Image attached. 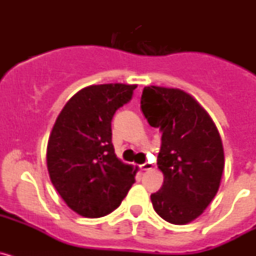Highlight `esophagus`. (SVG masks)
Returning a JSON list of instances; mask_svg holds the SVG:
<instances>
[{
    "label": "esophagus",
    "mask_w": 256,
    "mask_h": 256,
    "mask_svg": "<svg viewBox=\"0 0 256 256\" xmlns=\"http://www.w3.org/2000/svg\"><path fill=\"white\" fill-rule=\"evenodd\" d=\"M140 168H141V170H150L151 168H152V165L150 164V162H144V164H142V165H140Z\"/></svg>",
    "instance_id": "34e87169"
}]
</instances>
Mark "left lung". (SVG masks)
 <instances>
[{
  "instance_id": "1",
  "label": "left lung",
  "mask_w": 256,
  "mask_h": 256,
  "mask_svg": "<svg viewBox=\"0 0 256 256\" xmlns=\"http://www.w3.org/2000/svg\"><path fill=\"white\" fill-rule=\"evenodd\" d=\"M141 108L162 132L158 166L164 183L151 195L152 206L172 224H187L218 192L224 169L220 136L206 110L178 88L144 87Z\"/></svg>"
}]
</instances>
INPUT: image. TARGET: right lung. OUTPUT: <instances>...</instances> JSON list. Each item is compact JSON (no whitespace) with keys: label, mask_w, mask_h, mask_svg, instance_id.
Wrapping results in <instances>:
<instances>
[{"label":"right lung","mask_w":256,"mask_h":256,"mask_svg":"<svg viewBox=\"0 0 256 256\" xmlns=\"http://www.w3.org/2000/svg\"><path fill=\"white\" fill-rule=\"evenodd\" d=\"M136 84L88 86L56 119L47 144V169L65 204L79 216L100 218L122 204L138 168L115 155L112 119L132 98Z\"/></svg>","instance_id":"right-lung-1"}]
</instances>
